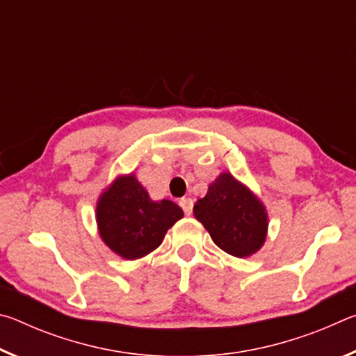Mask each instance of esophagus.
<instances>
[{"label": "esophagus", "instance_id": "obj_1", "mask_svg": "<svg viewBox=\"0 0 356 356\" xmlns=\"http://www.w3.org/2000/svg\"><path fill=\"white\" fill-rule=\"evenodd\" d=\"M179 206L182 207L185 215H191V212H193V200H191V197H182V200L179 201Z\"/></svg>", "mask_w": 356, "mask_h": 356}]
</instances>
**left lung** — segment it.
<instances>
[{"label":"left lung","mask_w":356,"mask_h":356,"mask_svg":"<svg viewBox=\"0 0 356 356\" xmlns=\"http://www.w3.org/2000/svg\"><path fill=\"white\" fill-rule=\"evenodd\" d=\"M193 213L215 245L231 256L254 254L267 237L268 215L264 204L229 172H221L209 185L207 195L196 201Z\"/></svg>","instance_id":"left-lung-1"}]
</instances>
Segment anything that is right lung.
Wrapping results in <instances>:
<instances>
[{"mask_svg":"<svg viewBox=\"0 0 356 356\" xmlns=\"http://www.w3.org/2000/svg\"><path fill=\"white\" fill-rule=\"evenodd\" d=\"M184 216L172 201H152L135 174L119 176L102 193L95 218L105 245L118 256L135 261L163 242L165 234Z\"/></svg>","mask_w":356,"mask_h":356,"instance_id":"right-lung-1","label":"right lung"}]
</instances>
